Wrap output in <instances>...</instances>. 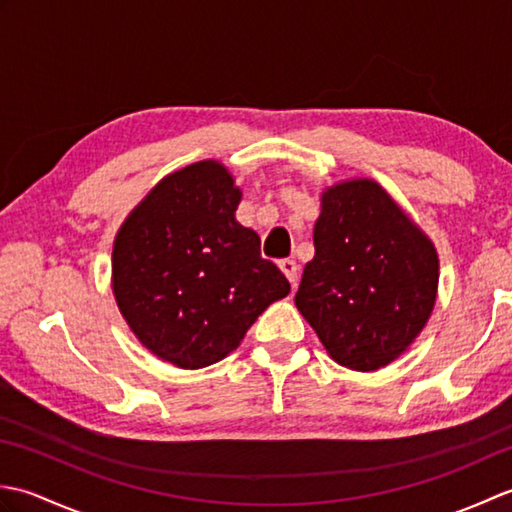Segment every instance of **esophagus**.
Segmentation results:
<instances>
[{
	"label": "esophagus",
	"mask_w": 512,
	"mask_h": 512,
	"mask_svg": "<svg viewBox=\"0 0 512 512\" xmlns=\"http://www.w3.org/2000/svg\"><path fill=\"white\" fill-rule=\"evenodd\" d=\"M279 268H281V273H284V275L288 277L290 284L295 286V284H297V275H299V266H297L295 259H281Z\"/></svg>",
	"instance_id": "esophagus-1"
}]
</instances>
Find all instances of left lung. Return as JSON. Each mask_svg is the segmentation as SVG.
<instances>
[{
	"instance_id": "1",
	"label": "left lung",
	"mask_w": 512,
	"mask_h": 512,
	"mask_svg": "<svg viewBox=\"0 0 512 512\" xmlns=\"http://www.w3.org/2000/svg\"><path fill=\"white\" fill-rule=\"evenodd\" d=\"M438 253L378 182L325 189L295 303L343 367L374 372L407 350L436 306Z\"/></svg>"
}]
</instances>
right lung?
<instances>
[{
	"label": "right lung",
	"mask_w": 512,
	"mask_h": 512,
	"mask_svg": "<svg viewBox=\"0 0 512 512\" xmlns=\"http://www.w3.org/2000/svg\"><path fill=\"white\" fill-rule=\"evenodd\" d=\"M242 191L217 160L169 173L114 239L118 310L147 350L182 369L222 361L270 303L290 292L235 220Z\"/></svg>",
	"instance_id": "1"
}]
</instances>
